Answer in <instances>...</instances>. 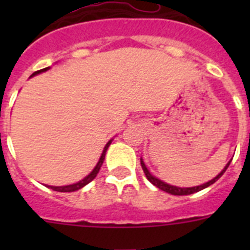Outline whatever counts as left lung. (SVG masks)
<instances>
[{
  "instance_id": "left-lung-1",
  "label": "left lung",
  "mask_w": 250,
  "mask_h": 250,
  "mask_svg": "<svg viewBox=\"0 0 250 250\" xmlns=\"http://www.w3.org/2000/svg\"><path fill=\"white\" fill-rule=\"evenodd\" d=\"M231 161V160H230ZM230 161H229L228 164L225 165L224 169L220 171L218 175L215 176L214 179H211V180H209L208 183H204V184L202 185H198V187H191V188H179V187H175V185H170V184H167L165 182H163V180H160V179H158L156 176L152 175L151 173H150L149 170H147L146 165H145V163L143 161V159H140V163H141V167H143V170H144L145 175H146L147 180H149L150 183H151L152 185H155L156 188H159L160 190L163 191H167V193L171 194V195H189V194H194V193H198V191L203 190V189H205V188L210 187L211 184H214V183L218 180V179L220 178V176L223 175V174L225 173V170L228 169L229 164H230Z\"/></svg>"
}]
</instances>
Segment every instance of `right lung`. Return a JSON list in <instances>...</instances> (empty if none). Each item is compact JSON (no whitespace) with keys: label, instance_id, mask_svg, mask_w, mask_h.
I'll list each match as a JSON object with an SVG mask.
<instances>
[{"label":"right lung","instance_id":"1","mask_svg":"<svg viewBox=\"0 0 250 250\" xmlns=\"http://www.w3.org/2000/svg\"><path fill=\"white\" fill-rule=\"evenodd\" d=\"M50 68H51V67H50V66H48V67L42 68V70H39V71L34 72V74L31 75V77H32V76H36V75H39V74H42V72H46V71H47V70H50ZM111 141H112V139H111V140L107 141V144H106L105 147H104L103 154H101V156H100V159H99V161H98V164H96V167H95L94 169H92L91 173H90L89 175H86L85 178L83 179V180H80V182H77V183H74V184L63 185V187H52V185H47V188H51L52 190L60 191V193H71V191L79 190V189H81V188H83V187H85V185L89 184L90 182H92V180H94V179L96 178V175H98L99 170H100L101 165H103L104 160H105L106 151H107V149H109L110 144H111Z\"/></svg>","mask_w":250,"mask_h":250}]
</instances>
